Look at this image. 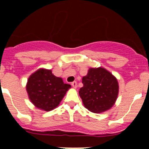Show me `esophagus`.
Segmentation results:
<instances>
[{
	"mask_svg": "<svg viewBox=\"0 0 149 149\" xmlns=\"http://www.w3.org/2000/svg\"><path fill=\"white\" fill-rule=\"evenodd\" d=\"M71 86L74 88H77V82H76V81H73L71 83Z\"/></svg>",
	"mask_w": 149,
	"mask_h": 149,
	"instance_id": "obj_1",
	"label": "esophagus"
}]
</instances>
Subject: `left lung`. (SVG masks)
Wrapping results in <instances>:
<instances>
[{"label":"left lung","instance_id":"obj_1","mask_svg":"<svg viewBox=\"0 0 149 149\" xmlns=\"http://www.w3.org/2000/svg\"><path fill=\"white\" fill-rule=\"evenodd\" d=\"M84 86L79 96L86 108L94 113H102L113 107L119 94L118 79L102 67L90 68L82 78Z\"/></svg>","mask_w":149,"mask_h":149}]
</instances>
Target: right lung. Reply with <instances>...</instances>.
<instances>
[{
    "mask_svg": "<svg viewBox=\"0 0 149 149\" xmlns=\"http://www.w3.org/2000/svg\"><path fill=\"white\" fill-rule=\"evenodd\" d=\"M70 87L64 84L62 78L54 76L52 70L42 68L30 75L26 89L30 102L36 107L49 112L60 104Z\"/></svg>",
    "mask_w": 149,
    "mask_h": 149,
    "instance_id": "obj_1",
    "label": "right lung"
}]
</instances>
